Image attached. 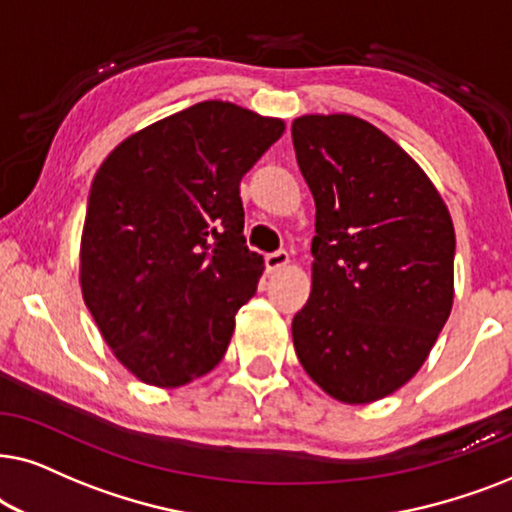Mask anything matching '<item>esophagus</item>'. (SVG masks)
Returning a JSON list of instances; mask_svg holds the SVG:
<instances>
[{
	"label": "esophagus",
	"instance_id": "esophagus-1",
	"mask_svg": "<svg viewBox=\"0 0 512 512\" xmlns=\"http://www.w3.org/2000/svg\"><path fill=\"white\" fill-rule=\"evenodd\" d=\"M264 262H267L269 271H276L290 262V255H288V250H276V252H269V255L264 257Z\"/></svg>",
	"mask_w": 512,
	"mask_h": 512
}]
</instances>
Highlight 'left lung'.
Here are the masks:
<instances>
[{"instance_id": "8db88e82", "label": "left lung", "mask_w": 512, "mask_h": 512, "mask_svg": "<svg viewBox=\"0 0 512 512\" xmlns=\"http://www.w3.org/2000/svg\"><path fill=\"white\" fill-rule=\"evenodd\" d=\"M316 201L313 288L292 318L306 374L349 405L398 391L431 353L454 299V227L438 189L377 126L292 121Z\"/></svg>"}]
</instances>
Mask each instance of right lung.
I'll return each mask as SVG.
<instances>
[{
	"mask_svg": "<svg viewBox=\"0 0 512 512\" xmlns=\"http://www.w3.org/2000/svg\"><path fill=\"white\" fill-rule=\"evenodd\" d=\"M281 119L206 100L131 135L88 192L81 292L135 377L175 388L227 353L264 262L243 238L241 177Z\"/></svg>",
	"mask_w": 512,
	"mask_h": 512,
	"instance_id": "add662e5",
	"label": "right lung"
}]
</instances>
